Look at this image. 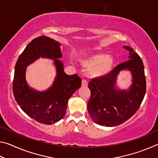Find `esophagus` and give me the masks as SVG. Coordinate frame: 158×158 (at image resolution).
<instances>
[{
    "instance_id": "obj_1",
    "label": "esophagus",
    "mask_w": 158,
    "mask_h": 158,
    "mask_svg": "<svg viewBox=\"0 0 158 158\" xmlns=\"http://www.w3.org/2000/svg\"><path fill=\"white\" fill-rule=\"evenodd\" d=\"M87 85H88V82H87L86 80L83 79L82 81H81V86H83V87H86Z\"/></svg>"
}]
</instances>
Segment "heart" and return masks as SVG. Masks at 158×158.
Here are the masks:
<instances>
[{
  "instance_id": "b5f03b06",
  "label": "heart",
  "mask_w": 158,
  "mask_h": 158,
  "mask_svg": "<svg viewBox=\"0 0 158 158\" xmlns=\"http://www.w3.org/2000/svg\"><path fill=\"white\" fill-rule=\"evenodd\" d=\"M82 65L91 70L90 74L93 77H104L111 73L114 69L116 60L111 55L105 53H95L81 61Z\"/></svg>"
}]
</instances>
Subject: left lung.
I'll return each mask as SVG.
<instances>
[{
	"mask_svg": "<svg viewBox=\"0 0 158 158\" xmlns=\"http://www.w3.org/2000/svg\"><path fill=\"white\" fill-rule=\"evenodd\" d=\"M129 60L117 65L108 75L89 82L90 98L88 111L95 123L113 127L123 123L139 108L146 94L144 66L139 56L132 48L124 46ZM127 70L132 74V84L127 90L115 87L119 72Z\"/></svg>",
	"mask_w": 158,
	"mask_h": 158,
	"instance_id": "8db88e82",
	"label": "left lung"
}]
</instances>
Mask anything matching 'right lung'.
I'll use <instances>...</instances> for the list:
<instances>
[{
	"instance_id": "right-lung-1",
	"label": "right lung",
	"mask_w": 158,
	"mask_h": 158,
	"mask_svg": "<svg viewBox=\"0 0 158 158\" xmlns=\"http://www.w3.org/2000/svg\"><path fill=\"white\" fill-rule=\"evenodd\" d=\"M60 44L50 37L40 36L29 43L19 56L15 68L13 93L19 106L37 122L51 125L59 121L66 112L69 98L81 87V79L64 72ZM40 57L54 60L57 75L52 86L38 92L26 82V68Z\"/></svg>"
}]
</instances>
